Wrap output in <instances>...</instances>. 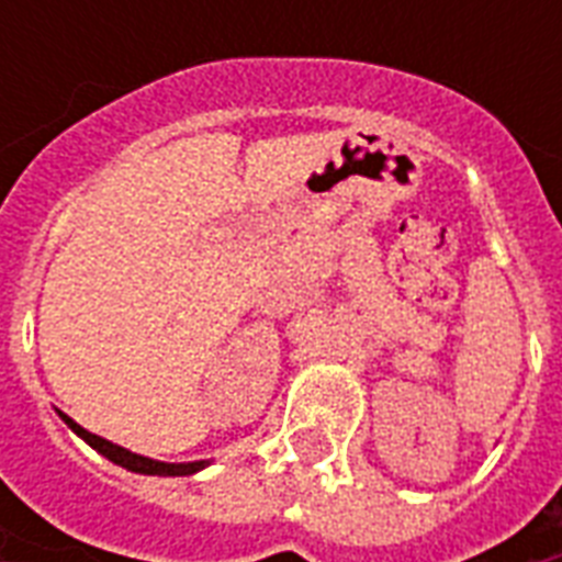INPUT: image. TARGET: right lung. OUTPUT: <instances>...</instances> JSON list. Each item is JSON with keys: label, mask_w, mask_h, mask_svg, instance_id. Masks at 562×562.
Returning a JSON list of instances; mask_svg holds the SVG:
<instances>
[{"label": "right lung", "mask_w": 562, "mask_h": 562, "mask_svg": "<svg viewBox=\"0 0 562 562\" xmlns=\"http://www.w3.org/2000/svg\"><path fill=\"white\" fill-rule=\"evenodd\" d=\"M57 417L64 419L66 426L72 428L75 435L81 437V440H87L95 452L104 454L108 461H113L116 467H125V470L131 472H139V475H194V472H201L203 467H210V461H189V463L154 461V458H145V454L131 452V449H125V446H116V443H110V440H104V437L92 435V431H87L83 426H78L72 417H66L64 411H57Z\"/></svg>", "instance_id": "add662e5"}]
</instances>
